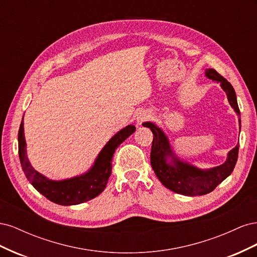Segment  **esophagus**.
Listing matches in <instances>:
<instances>
[{"label": "esophagus", "mask_w": 257, "mask_h": 257, "mask_svg": "<svg viewBox=\"0 0 257 257\" xmlns=\"http://www.w3.org/2000/svg\"><path fill=\"white\" fill-rule=\"evenodd\" d=\"M151 118V113L148 112V111H142L139 112L138 116H137V123L138 124H143L144 122L148 121Z\"/></svg>", "instance_id": "34e87169"}]
</instances>
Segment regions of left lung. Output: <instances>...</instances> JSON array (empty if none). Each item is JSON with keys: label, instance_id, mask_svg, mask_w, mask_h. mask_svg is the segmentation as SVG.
<instances>
[{"label": "left lung", "instance_id": "obj_1", "mask_svg": "<svg viewBox=\"0 0 257 257\" xmlns=\"http://www.w3.org/2000/svg\"><path fill=\"white\" fill-rule=\"evenodd\" d=\"M206 76L209 79L215 80L221 84L222 89L226 92L230 106L234 108L236 113L240 115L236 93L232 85L213 68H207ZM239 124H241L240 119ZM143 125L149 127L153 133L150 154L151 166L162 184L170 191L186 196L205 195L212 192L235 168L238 159L239 144L228 152L227 160L222 165L204 170L179 160L174 154L164 132L154 123L145 122ZM169 157L170 162L168 161Z\"/></svg>", "mask_w": 257, "mask_h": 257}]
</instances>
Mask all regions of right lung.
<instances>
[{"instance_id":"obj_1","label":"right lung","mask_w":257,"mask_h":257,"mask_svg":"<svg viewBox=\"0 0 257 257\" xmlns=\"http://www.w3.org/2000/svg\"><path fill=\"white\" fill-rule=\"evenodd\" d=\"M136 127L127 125L118 132L109 142L106 144L103 150L99 152L93 165L88 173L81 176L61 181H53L46 178L30 164L26 149L25 130H23V119L18 132V148L21 167L28 180L41 194L62 206H71L85 203L91 200L106 188L108 179L111 175V160L113 153L125 139L134 133Z\"/></svg>"}]
</instances>
